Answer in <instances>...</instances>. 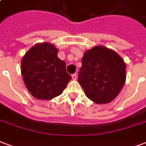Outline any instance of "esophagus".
<instances>
[{
    "label": "esophagus",
    "mask_w": 146,
    "mask_h": 146,
    "mask_svg": "<svg viewBox=\"0 0 146 146\" xmlns=\"http://www.w3.org/2000/svg\"><path fill=\"white\" fill-rule=\"evenodd\" d=\"M72 78H73V80H76V78H77V74H76V73H74V74H73V75H72Z\"/></svg>",
    "instance_id": "1"
}]
</instances>
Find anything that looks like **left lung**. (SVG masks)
Segmentation results:
<instances>
[{"label":"left lung","instance_id":"1","mask_svg":"<svg viewBox=\"0 0 146 146\" xmlns=\"http://www.w3.org/2000/svg\"><path fill=\"white\" fill-rule=\"evenodd\" d=\"M78 73L86 96L97 104H106L125 84L126 64L116 51L99 45L85 51Z\"/></svg>","mask_w":146,"mask_h":146}]
</instances>
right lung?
<instances>
[{
	"label": "right lung",
	"instance_id": "1",
	"mask_svg": "<svg viewBox=\"0 0 146 146\" xmlns=\"http://www.w3.org/2000/svg\"><path fill=\"white\" fill-rule=\"evenodd\" d=\"M58 51L51 43H40L23 58L21 73L34 98L51 100L60 95L72 79L66 72V62L58 58Z\"/></svg>",
	"mask_w": 146,
	"mask_h": 146
}]
</instances>
